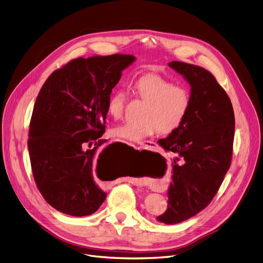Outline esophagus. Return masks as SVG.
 <instances>
[{
  "label": "esophagus",
  "instance_id": "esophagus-1",
  "mask_svg": "<svg viewBox=\"0 0 263 263\" xmlns=\"http://www.w3.org/2000/svg\"><path fill=\"white\" fill-rule=\"evenodd\" d=\"M140 146L142 148H146V149H151V148H155L156 143L153 142V141H142L140 143Z\"/></svg>",
  "mask_w": 263,
  "mask_h": 263
}]
</instances>
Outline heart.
Wrapping results in <instances>:
<instances>
[{
    "label": "heart",
    "mask_w": 263,
    "mask_h": 263,
    "mask_svg": "<svg viewBox=\"0 0 263 263\" xmlns=\"http://www.w3.org/2000/svg\"><path fill=\"white\" fill-rule=\"evenodd\" d=\"M137 95L147 103L141 123H124L111 129V136L129 142H141L158 130L170 134L180 126L191 105L190 91L182 85L157 74H147L134 85ZM126 101L124 90H116L107 100V112L112 119H121Z\"/></svg>",
    "instance_id": "b5f03b06"
}]
</instances>
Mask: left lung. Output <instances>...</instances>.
<instances>
[{
  "instance_id": "obj_1",
  "label": "left lung",
  "mask_w": 263,
  "mask_h": 263,
  "mask_svg": "<svg viewBox=\"0 0 263 263\" xmlns=\"http://www.w3.org/2000/svg\"><path fill=\"white\" fill-rule=\"evenodd\" d=\"M168 67L181 74L191 87V105L178 128L159 144L177 153L167 208L157 221L177 224L206 208L217 194L233 156L235 115L225 90L214 76L198 66L171 61Z\"/></svg>"
}]
</instances>
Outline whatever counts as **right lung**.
I'll list each match as a JSON object with an SVG mask.
<instances>
[{"instance_id": "obj_1", "label": "right lung", "mask_w": 263, "mask_h": 263, "mask_svg": "<svg viewBox=\"0 0 263 263\" xmlns=\"http://www.w3.org/2000/svg\"><path fill=\"white\" fill-rule=\"evenodd\" d=\"M136 57L115 54L71 60L43 84L30 119L27 146L40 193L53 208L73 215L95 213L107 194L95 180L106 162L107 100Z\"/></svg>"}]
</instances>
